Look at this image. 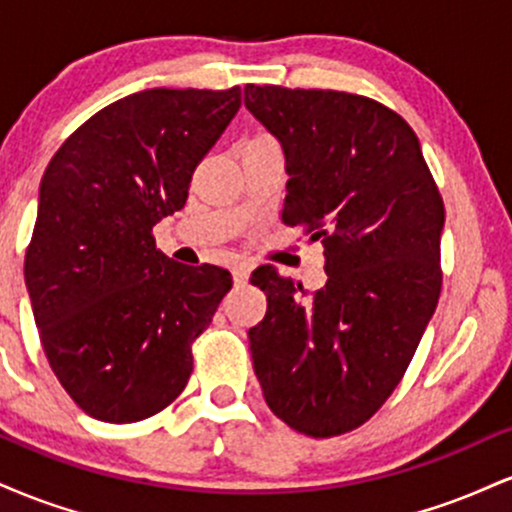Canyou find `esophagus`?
Segmentation results:
<instances>
[{"instance_id": "obj_1", "label": "esophagus", "mask_w": 512, "mask_h": 512, "mask_svg": "<svg viewBox=\"0 0 512 512\" xmlns=\"http://www.w3.org/2000/svg\"><path fill=\"white\" fill-rule=\"evenodd\" d=\"M233 281H236V284H245V281H248V274H250V269L245 267V264H233Z\"/></svg>"}]
</instances>
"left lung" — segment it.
Masks as SVG:
<instances>
[{"mask_svg": "<svg viewBox=\"0 0 512 512\" xmlns=\"http://www.w3.org/2000/svg\"><path fill=\"white\" fill-rule=\"evenodd\" d=\"M286 156L281 219L325 245L327 284L257 269L267 315L248 332L269 409L313 438L354 431L402 380L438 305L445 209L414 129L373 98L245 86Z\"/></svg>", "mask_w": 512, "mask_h": 512, "instance_id": "1", "label": "left lung"}]
</instances>
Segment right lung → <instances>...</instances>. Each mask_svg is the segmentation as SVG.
<instances>
[{"label": "right lung", "instance_id": "add662e5", "mask_svg": "<svg viewBox=\"0 0 512 512\" xmlns=\"http://www.w3.org/2000/svg\"><path fill=\"white\" fill-rule=\"evenodd\" d=\"M240 108V88H149L98 110L52 156L26 250L40 342L88 416L134 424L166 409L192 373L231 274L156 250L195 168Z\"/></svg>", "mask_w": 512, "mask_h": 512}]
</instances>
